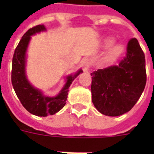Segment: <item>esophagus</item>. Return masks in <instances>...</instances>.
Masks as SVG:
<instances>
[{
  "mask_svg": "<svg viewBox=\"0 0 154 154\" xmlns=\"http://www.w3.org/2000/svg\"><path fill=\"white\" fill-rule=\"evenodd\" d=\"M91 65V59L89 58H86L84 59L83 62H82V69L85 72H87L89 68H90Z\"/></svg>",
  "mask_w": 154,
  "mask_h": 154,
  "instance_id": "esophagus-1",
  "label": "esophagus"
}]
</instances>
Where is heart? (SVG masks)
<instances>
[{"label": "heart", "instance_id": "obj_1", "mask_svg": "<svg viewBox=\"0 0 154 154\" xmlns=\"http://www.w3.org/2000/svg\"><path fill=\"white\" fill-rule=\"evenodd\" d=\"M114 43H115V39L112 38H109L105 41V45L106 47H111L114 44ZM124 50H125V48H124V46L122 44H116V45L111 48V49L109 52L108 56H107V60L109 62L116 61L118 57L122 55V54L124 53Z\"/></svg>", "mask_w": 154, "mask_h": 154}]
</instances>
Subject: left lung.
<instances>
[{
    "label": "left lung",
    "mask_w": 154,
    "mask_h": 154,
    "mask_svg": "<svg viewBox=\"0 0 154 154\" xmlns=\"http://www.w3.org/2000/svg\"><path fill=\"white\" fill-rule=\"evenodd\" d=\"M91 77V98L97 110L119 116L132 109L144 90L147 81L145 56L137 38L129 39L126 56L118 66L98 69Z\"/></svg>",
    "instance_id": "obj_1"
}]
</instances>
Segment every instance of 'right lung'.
Segmentation results:
<instances>
[{"mask_svg": "<svg viewBox=\"0 0 154 154\" xmlns=\"http://www.w3.org/2000/svg\"><path fill=\"white\" fill-rule=\"evenodd\" d=\"M44 25H38L29 29L23 35L15 48L12 59L11 82L16 96L22 106L29 113L37 116H52L58 112L65 106L68 94V88L76 77L82 72L79 70L75 75L67 77V82L60 93L55 97H45L40 91L32 87L25 75V54L31 35L44 31Z\"/></svg>", "mask_w": 154, "mask_h": 154, "instance_id": "add662e5", "label": "right lung"}]
</instances>
